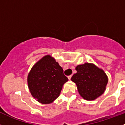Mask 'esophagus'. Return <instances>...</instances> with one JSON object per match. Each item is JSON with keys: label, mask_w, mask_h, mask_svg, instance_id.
<instances>
[{"label": "esophagus", "mask_w": 125, "mask_h": 125, "mask_svg": "<svg viewBox=\"0 0 125 125\" xmlns=\"http://www.w3.org/2000/svg\"><path fill=\"white\" fill-rule=\"evenodd\" d=\"M71 78H72V75H70V76H68V80H70V79H71Z\"/></svg>", "instance_id": "obj_1"}]
</instances>
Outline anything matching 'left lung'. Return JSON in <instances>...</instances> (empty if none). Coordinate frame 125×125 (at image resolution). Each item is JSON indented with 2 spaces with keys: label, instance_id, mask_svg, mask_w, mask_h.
<instances>
[{
  "label": "left lung",
  "instance_id": "left-lung-1",
  "mask_svg": "<svg viewBox=\"0 0 125 125\" xmlns=\"http://www.w3.org/2000/svg\"><path fill=\"white\" fill-rule=\"evenodd\" d=\"M76 70L77 73L72 76L71 80L76 83L83 98L92 101L103 94L108 78L102 70L88 63L77 66Z\"/></svg>",
  "mask_w": 125,
  "mask_h": 125
}]
</instances>
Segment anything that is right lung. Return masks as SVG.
I'll use <instances>...</instances> for the list:
<instances>
[{"label": "right lung", "instance_id": "right-lung-1", "mask_svg": "<svg viewBox=\"0 0 125 125\" xmlns=\"http://www.w3.org/2000/svg\"><path fill=\"white\" fill-rule=\"evenodd\" d=\"M63 70L53 58L46 55L36 63L28 76V84L38 102L47 104L60 95L63 85L68 81Z\"/></svg>", "mask_w": 125, "mask_h": 125}]
</instances>
